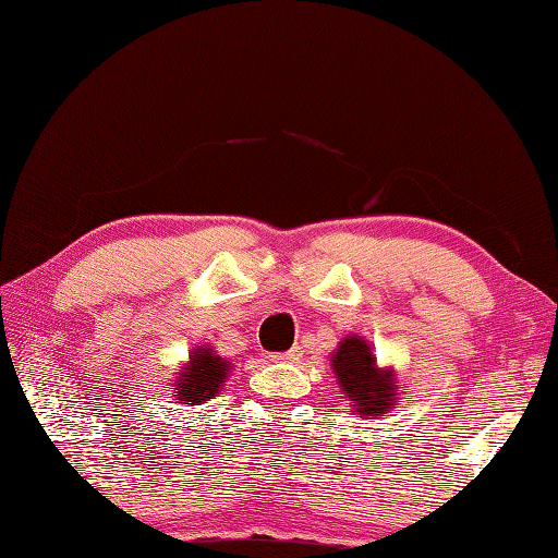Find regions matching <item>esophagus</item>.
Wrapping results in <instances>:
<instances>
[{
    "label": "esophagus",
    "mask_w": 558,
    "mask_h": 558,
    "mask_svg": "<svg viewBox=\"0 0 558 558\" xmlns=\"http://www.w3.org/2000/svg\"><path fill=\"white\" fill-rule=\"evenodd\" d=\"M300 348H292V350H288V352H276V354H270V360L272 362H282V364H290V362H298L300 360Z\"/></svg>",
    "instance_id": "esophagus-1"
}]
</instances>
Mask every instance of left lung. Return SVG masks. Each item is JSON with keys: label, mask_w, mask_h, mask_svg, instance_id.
Listing matches in <instances>:
<instances>
[{"label": "left lung", "mask_w": 558, "mask_h": 558, "mask_svg": "<svg viewBox=\"0 0 558 558\" xmlns=\"http://www.w3.org/2000/svg\"><path fill=\"white\" fill-rule=\"evenodd\" d=\"M333 369L338 384L348 398L354 400V412L362 420H376L390 405H396L398 390L393 374L378 372L372 348L362 338H345L333 357Z\"/></svg>", "instance_id": "1"}]
</instances>
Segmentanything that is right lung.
<instances>
[{
	"mask_svg": "<svg viewBox=\"0 0 558 558\" xmlns=\"http://www.w3.org/2000/svg\"><path fill=\"white\" fill-rule=\"evenodd\" d=\"M228 376V362L220 360L218 354H213L210 348H204L194 352L192 364L186 366V372L177 378L174 393L177 400L184 405H201V402L213 398L225 384Z\"/></svg>",
	"mask_w": 558,
	"mask_h": 558,
	"instance_id": "right-lung-1",
	"label": "right lung"
}]
</instances>
